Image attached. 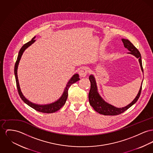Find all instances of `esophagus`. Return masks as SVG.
<instances>
[{
	"instance_id": "1",
	"label": "esophagus",
	"mask_w": 153,
	"mask_h": 153,
	"mask_svg": "<svg viewBox=\"0 0 153 153\" xmlns=\"http://www.w3.org/2000/svg\"><path fill=\"white\" fill-rule=\"evenodd\" d=\"M88 72V70L86 67H82L79 71V75L81 78L85 77L86 76Z\"/></svg>"
}]
</instances>
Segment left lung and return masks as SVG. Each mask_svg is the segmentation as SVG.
<instances>
[{
	"instance_id": "8db88e82",
	"label": "left lung",
	"mask_w": 153,
	"mask_h": 153,
	"mask_svg": "<svg viewBox=\"0 0 153 153\" xmlns=\"http://www.w3.org/2000/svg\"><path fill=\"white\" fill-rule=\"evenodd\" d=\"M122 41L125 48L128 49L129 51H131L129 52V53L134 55V56H136L137 58L139 59V61L142 70L143 72L142 61L141 60L142 57L138 49L129 40L122 39ZM89 79L91 82V89L89 93V103L96 112H99V114L104 115H117L125 111L126 110L130 108L132 105L137 101V100L139 99L140 96L142 89V86L140 87L139 92L138 93L136 98L133 100V101L131 103H130L129 105H128L125 107L117 108L115 107L112 106L111 104H109L107 102H104L102 99V97L100 96V95L97 92L96 83L94 76L93 75H90V76L89 77Z\"/></svg>"
}]
</instances>
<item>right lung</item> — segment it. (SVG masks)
<instances>
[{"label": "right lung", "instance_id": "right-lung-1", "mask_svg": "<svg viewBox=\"0 0 153 153\" xmlns=\"http://www.w3.org/2000/svg\"><path fill=\"white\" fill-rule=\"evenodd\" d=\"M35 36L33 37L31 39V41L24 44L21 48L20 51L19 53L17 59L16 60L15 66H14V75H15L16 81V86H17L18 93L20 96L21 99L27 105H28L32 108H33L34 110L39 111V112H43V113H53V112H56V111L59 110L61 107L65 104L66 100H67V97H68V91L69 88L70 87V86L72 83L79 81L80 79L79 78V75L78 74H76L74 75H73V76L72 77L71 79L68 82V84L67 85L65 89L64 90V92L63 93L62 96L60 98V99L58 100L57 102H54L51 103L50 104L38 105V104L32 103L31 102L28 101L27 99H25V97L22 94V92H21L20 85H19V80H18V77H17V68H18V65H19V61L20 60L21 57L23 52L28 46H30L35 41Z\"/></svg>", "mask_w": 153, "mask_h": 153}]
</instances>
